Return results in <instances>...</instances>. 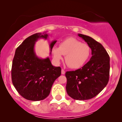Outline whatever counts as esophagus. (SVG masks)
<instances>
[{
  "label": "esophagus",
  "mask_w": 122,
  "mask_h": 122,
  "mask_svg": "<svg viewBox=\"0 0 122 122\" xmlns=\"http://www.w3.org/2000/svg\"><path fill=\"white\" fill-rule=\"evenodd\" d=\"M61 74H62V75H64V74H65V71H64V69L61 70Z\"/></svg>",
  "instance_id": "34e87169"
}]
</instances>
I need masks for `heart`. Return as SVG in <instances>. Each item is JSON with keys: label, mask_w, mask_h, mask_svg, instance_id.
Returning a JSON list of instances; mask_svg holds the SVG:
<instances>
[{"label": "heart", "mask_w": 122, "mask_h": 122, "mask_svg": "<svg viewBox=\"0 0 122 122\" xmlns=\"http://www.w3.org/2000/svg\"><path fill=\"white\" fill-rule=\"evenodd\" d=\"M91 53V50L88 45L74 38L66 39L60 43V46H54L52 49L54 61L59 62L65 55V62L72 69L82 67L89 59Z\"/></svg>", "instance_id": "heart-1"}]
</instances>
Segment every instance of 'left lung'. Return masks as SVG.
Masks as SVG:
<instances>
[{"mask_svg": "<svg viewBox=\"0 0 122 122\" xmlns=\"http://www.w3.org/2000/svg\"><path fill=\"white\" fill-rule=\"evenodd\" d=\"M78 36L90 46L92 57L82 68L66 72V89L72 99L85 100L97 95L108 84L110 57L101 43L89 36L81 34Z\"/></svg>", "mask_w": 122, "mask_h": 122, "instance_id": "obj_1", "label": "left lung"}]
</instances>
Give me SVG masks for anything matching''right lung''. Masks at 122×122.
Here are the masks:
<instances>
[{
	"label": "right lung",
	"instance_id": "right-lung-1",
	"mask_svg": "<svg viewBox=\"0 0 122 122\" xmlns=\"http://www.w3.org/2000/svg\"><path fill=\"white\" fill-rule=\"evenodd\" d=\"M46 32L27 37L15 50L12 64V81L18 93L31 101L43 100L49 95L53 82L61 74L60 66L51 64L49 57L41 58L34 50L39 39L47 40ZM57 41L49 43L50 54Z\"/></svg>",
	"mask_w": 122,
	"mask_h": 122
}]
</instances>
